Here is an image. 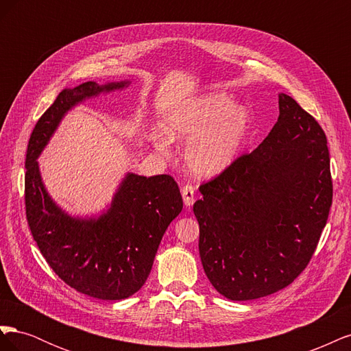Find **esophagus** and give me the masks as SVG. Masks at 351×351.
<instances>
[{"label":"esophagus","mask_w":351,"mask_h":351,"mask_svg":"<svg viewBox=\"0 0 351 351\" xmlns=\"http://www.w3.org/2000/svg\"><path fill=\"white\" fill-rule=\"evenodd\" d=\"M182 195H183V200L186 206H192L195 202V187L192 184H184L182 187Z\"/></svg>","instance_id":"34e87169"}]
</instances>
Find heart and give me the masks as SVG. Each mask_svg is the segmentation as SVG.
Listing matches in <instances>:
<instances>
[{"label": "heart", "mask_w": 351, "mask_h": 351, "mask_svg": "<svg viewBox=\"0 0 351 351\" xmlns=\"http://www.w3.org/2000/svg\"><path fill=\"white\" fill-rule=\"evenodd\" d=\"M250 129L249 111L234 105L224 92L206 93L174 110L164 123V133H154L152 143L167 155L171 141H189L184 159L199 177H215L234 161Z\"/></svg>", "instance_id": "heart-1"}]
</instances>
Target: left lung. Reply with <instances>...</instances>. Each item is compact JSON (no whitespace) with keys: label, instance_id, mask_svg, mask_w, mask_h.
I'll list each match as a JSON object with an SVG mask.
<instances>
[{"label":"left lung","instance_id":"obj_1","mask_svg":"<svg viewBox=\"0 0 351 351\" xmlns=\"http://www.w3.org/2000/svg\"><path fill=\"white\" fill-rule=\"evenodd\" d=\"M265 141L199 186V253L208 280L230 300L290 285L311 262L332 205L326 136L285 93Z\"/></svg>","mask_w":351,"mask_h":351}]
</instances>
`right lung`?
Returning <instances> with one entry per match:
<instances>
[{
    "label": "right lung",
    "mask_w": 351,
    "mask_h": 351,
    "mask_svg": "<svg viewBox=\"0 0 351 351\" xmlns=\"http://www.w3.org/2000/svg\"><path fill=\"white\" fill-rule=\"evenodd\" d=\"M125 84L86 82L62 90L32 132L25 162L26 218L42 256L71 289L101 300L127 299L145 284L167 227L183 209L180 189L168 174H129L107 214L80 221L51 200L36 158L73 105Z\"/></svg>",
    "instance_id": "1"
}]
</instances>
